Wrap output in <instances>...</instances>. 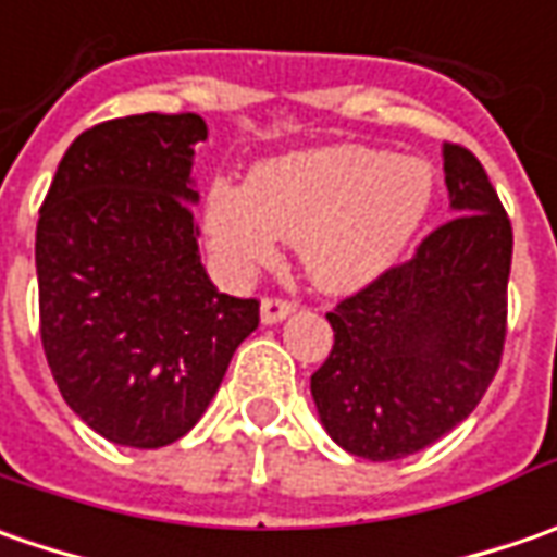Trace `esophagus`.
<instances>
[{
	"label": "esophagus",
	"instance_id": "esophagus-1",
	"mask_svg": "<svg viewBox=\"0 0 557 557\" xmlns=\"http://www.w3.org/2000/svg\"><path fill=\"white\" fill-rule=\"evenodd\" d=\"M290 312H294V304L282 300V297H267V300L260 304V319H263V325H278V322L288 319Z\"/></svg>",
	"mask_w": 557,
	"mask_h": 557
}]
</instances>
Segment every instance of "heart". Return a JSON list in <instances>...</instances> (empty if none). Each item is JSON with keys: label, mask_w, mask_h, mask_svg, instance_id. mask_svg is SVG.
<instances>
[{"label": "heart", "mask_w": 557, "mask_h": 557, "mask_svg": "<svg viewBox=\"0 0 557 557\" xmlns=\"http://www.w3.org/2000/svg\"><path fill=\"white\" fill-rule=\"evenodd\" d=\"M434 203V166L362 145H329L257 163L247 185L213 183L203 235L232 272L263 267L278 238L300 247L312 282L350 294L416 242Z\"/></svg>", "instance_id": "heart-1"}]
</instances>
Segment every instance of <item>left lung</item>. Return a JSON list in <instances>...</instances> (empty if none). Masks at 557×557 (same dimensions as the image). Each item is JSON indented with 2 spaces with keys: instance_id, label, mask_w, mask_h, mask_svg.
<instances>
[{
  "instance_id": "left-lung-1",
  "label": "left lung",
  "mask_w": 557,
  "mask_h": 557,
  "mask_svg": "<svg viewBox=\"0 0 557 557\" xmlns=\"http://www.w3.org/2000/svg\"><path fill=\"white\" fill-rule=\"evenodd\" d=\"M443 173L456 216L329 312L334 347L310 377L312 403L359 459H406L449 434L503 359L511 223L468 148L446 141Z\"/></svg>"
}]
</instances>
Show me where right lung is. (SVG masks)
Returning <instances> with one entry per match:
<instances>
[{
	"mask_svg": "<svg viewBox=\"0 0 557 557\" xmlns=\"http://www.w3.org/2000/svg\"><path fill=\"white\" fill-rule=\"evenodd\" d=\"M198 114H133L79 133L36 223L42 350L64 403L133 449L185 437L257 300L213 288L198 253Z\"/></svg>",
	"mask_w": 557,
	"mask_h": 557,
	"instance_id": "obj_1",
	"label": "right lung"
}]
</instances>
